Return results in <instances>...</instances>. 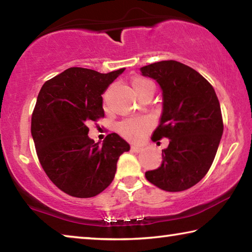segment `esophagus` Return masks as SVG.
Segmentation results:
<instances>
[{
	"label": "esophagus",
	"instance_id": "1",
	"mask_svg": "<svg viewBox=\"0 0 252 252\" xmlns=\"http://www.w3.org/2000/svg\"><path fill=\"white\" fill-rule=\"evenodd\" d=\"M131 150L133 151V152H141L142 150H143V148L142 147H140V146H131Z\"/></svg>",
	"mask_w": 252,
	"mask_h": 252
}]
</instances>
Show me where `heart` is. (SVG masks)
I'll use <instances>...</instances> for the list:
<instances>
[{"mask_svg": "<svg viewBox=\"0 0 252 252\" xmlns=\"http://www.w3.org/2000/svg\"><path fill=\"white\" fill-rule=\"evenodd\" d=\"M132 87H133L135 93L140 92L143 89L153 87L151 81L143 78H136L132 81ZM150 127V122L146 118H138V119H127V120L122 121L118 126V131L120 132L125 138L130 140H140L144 135V133Z\"/></svg>", "mask_w": 252, "mask_h": 252, "instance_id": "obj_1", "label": "heart"}]
</instances>
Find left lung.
<instances>
[{"label":"left lung","instance_id":"1","mask_svg":"<svg viewBox=\"0 0 252 252\" xmlns=\"http://www.w3.org/2000/svg\"><path fill=\"white\" fill-rule=\"evenodd\" d=\"M140 71L156 80L162 91L160 123L152 140L169 139L161 165L146 172L147 180L169 192L189 189L210 169L223 133L215 89L192 67L172 60Z\"/></svg>","mask_w":252,"mask_h":252}]
</instances>
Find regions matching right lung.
<instances>
[{
    "label": "right lung",
    "instance_id": "1",
    "mask_svg": "<svg viewBox=\"0 0 252 252\" xmlns=\"http://www.w3.org/2000/svg\"><path fill=\"white\" fill-rule=\"evenodd\" d=\"M70 67L43 84L32 114L31 133L42 168L63 192L91 198L112 182L117 162L130 144L117 133L103 143L89 138V121L104 117L102 94L123 73Z\"/></svg>",
    "mask_w": 252,
    "mask_h": 252
}]
</instances>
